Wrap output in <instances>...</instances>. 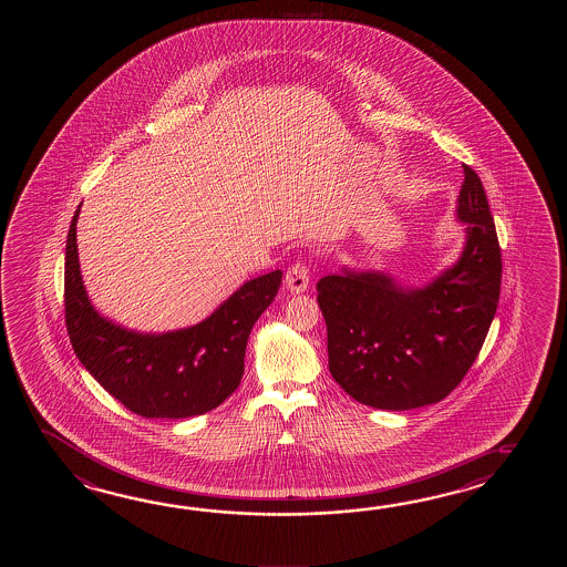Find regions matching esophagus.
<instances>
[{
    "mask_svg": "<svg viewBox=\"0 0 567 567\" xmlns=\"http://www.w3.org/2000/svg\"><path fill=\"white\" fill-rule=\"evenodd\" d=\"M308 284H310V267L306 266V261H296L286 274V286L289 291L300 293L308 288Z\"/></svg>",
    "mask_w": 567,
    "mask_h": 567,
    "instance_id": "obj_1",
    "label": "esophagus"
}]
</instances>
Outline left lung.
<instances>
[{"instance_id": "obj_1", "label": "left lung", "mask_w": 567, "mask_h": 567, "mask_svg": "<svg viewBox=\"0 0 567 567\" xmlns=\"http://www.w3.org/2000/svg\"><path fill=\"white\" fill-rule=\"evenodd\" d=\"M464 168L458 264L430 286L403 289L383 274H330L316 284L328 367L362 405L415 410L447 398L471 371L493 324L503 259L478 174Z\"/></svg>"}]
</instances>
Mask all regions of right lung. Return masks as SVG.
I'll list each match as a JSON object with an SVG mask.
<instances>
[{
  "label": "right lung",
  "instance_id": "obj_1",
  "mask_svg": "<svg viewBox=\"0 0 567 567\" xmlns=\"http://www.w3.org/2000/svg\"><path fill=\"white\" fill-rule=\"evenodd\" d=\"M81 208V206H79ZM74 213L64 257V320L74 354L111 398L142 417L181 420L215 410L235 393L257 318L278 296L281 271L247 281L205 322L166 334L111 324L86 298Z\"/></svg>",
  "mask_w": 567,
  "mask_h": 567
}]
</instances>
